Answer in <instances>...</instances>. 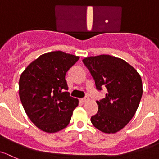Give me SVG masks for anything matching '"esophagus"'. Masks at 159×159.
<instances>
[{
  "label": "esophagus",
  "mask_w": 159,
  "mask_h": 159,
  "mask_svg": "<svg viewBox=\"0 0 159 159\" xmlns=\"http://www.w3.org/2000/svg\"><path fill=\"white\" fill-rule=\"evenodd\" d=\"M81 102H83V103H84V102H87L89 100V97H84L83 98V99H81Z\"/></svg>",
  "instance_id": "1"
}]
</instances>
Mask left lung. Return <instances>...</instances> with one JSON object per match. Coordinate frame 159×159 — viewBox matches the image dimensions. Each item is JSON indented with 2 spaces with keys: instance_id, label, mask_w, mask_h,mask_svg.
I'll list each match as a JSON object with an SVG mask.
<instances>
[{
  "instance_id": "8db88e82",
  "label": "left lung",
  "mask_w": 159,
  "mask_h": 159,
  "mask_svg": "<svg viewBox=\"0 0 159 159\" xmlns=\"http://www.w3.org/2000/svg\"><path fill=\"white\" fill-rule=\"evenodd\" d=\"M82 61L94 78L96 89L106 87L107 91L105 98L96 101L98 111L92 116V124L104 133L120 131L140 104L143 94L140 74L122 59L110 55L89 56Z\"/></svg>"
}]
</instances>
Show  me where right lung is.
Instances as JSON below:
<instances>
[{"label": "right lung", "instance_id": "add662e5", "mask_svg": "<svg viewBox=\"0 0 159 159\" xmlns=\"http://www.w3.org/2000/svg\"><path fill=\"white\" fill-rule=\"evenodd\" d=\"M79 56L62 51L44 53L21 74L19 94L25 112L42 131L54 133L66 128L78 99L70 96L66 74Z\"/></svg>", "mask_w": 159, "mask_h": 159}]
</instances>
